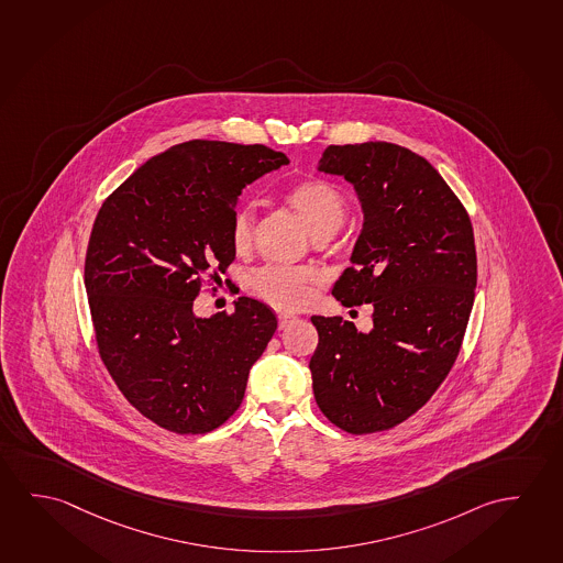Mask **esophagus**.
I'll use <instances>...</instances> for the list:
<instances>
[{"label": "esophagus", "mask_w": 563, "mask_h": 563, "mask_svg": "<svg viewBox=\"0 0 563 563\" xmlns=\"http://www.w3.org/2000/svg\"><path fill=\"white\" fill-rule=\"evenodd\" d=\"M295 321H297V317H294V314H286V312L277 314V324H279V331H286L287 327H291Z\"/></svg>", "instance_id": "34e87169"}]
</instances>
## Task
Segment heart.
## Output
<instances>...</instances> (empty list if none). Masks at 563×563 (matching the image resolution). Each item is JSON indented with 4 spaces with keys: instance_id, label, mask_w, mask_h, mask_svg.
I'll return each instance as SVG.
<instances>
[{
    "instance_id": "1",
    "label": "heart",
    "mask_w": 563,
    "mask_h": 563,
    "mask_svg": "<svg viewBox=\"0 0 563 563\" xmlns=\"http://www.w3.org/2000/svg\"><path fill=\"white\" fill-rule=\"evenodd\" d=\"M284 201L319 241L332 236L349 217V199L329 179H301L287 189ZM252 224L254 217L251 207H239L231 219V244L234 251L249 249ZM314 284L317 274L311 269L282 266H266L249 277L252 294L284 311L303 309L311 301Z\"/></svg>"
}]
</instances>
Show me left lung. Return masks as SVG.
Returning a JSON list of instances; mask_svg holds the SVG:
<instances>
[{
  "label": "left lung",
  "instance_id": "8db88e82",
  "mask_svg": "<svg viewBox=\"0 0 563 563\" xmlns=\"http://www.w3.org/2000/svg\"><path fill=\"white\" fill-rule=\"evenodd\" d=\"M319 170L354 184L364 207L332 295L372 303L374 329L312 317V393L334 427L372 434L424 407L454 366L477 286L472 219L430 162L399 144H331Z\"/></svg>",
  "mask_w": 563,
  "mask_h": 563
}]
</instances>
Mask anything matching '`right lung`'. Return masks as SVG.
<instances>
[{
    "label": "right lung",
    "instance_id": "right-lung-1",
    "mask_svg": "<svg viewBox=\"0 0 563 563\" xmlns=\"http://www.w3.org/2000/svg\"><path fill=\"white\" fill-rule=\"evenodd\" d=\"M264 144L188 141L152 156L106 197L84 284L99 357L143 417L176 434L219 429L241 407L254 362L277 329L268 307L194 314L234 260L242 189L287 164Z\"/></svg>",
    "mask_w": 563,
    "mask_h": 563
}]
</instances>
